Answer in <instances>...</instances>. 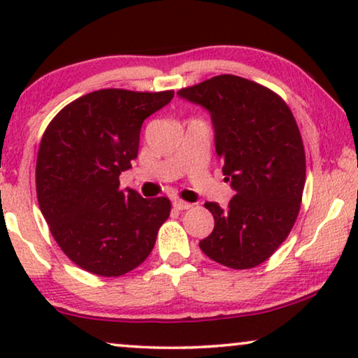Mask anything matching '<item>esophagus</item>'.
Listing matches in <instances>:
<instances>
[{
  "mask_svg": "<svg viewBox=\"0 0 358 358\" xmlns=\"http://www.w3.org/2000/svg\"><path fill=\"white\" fill-rule=\"evenodd\" d=\"M173 207H174L176 210H179V212H182V210H187V208L192 207V205H190L189 202H184V200L176 199L174 202H173Z\"/></svg>",
  "mask_w": 358,
  "mask_h": 358,
  "instance_id": "1",
  "label": "esophagus"
}]
</instances>
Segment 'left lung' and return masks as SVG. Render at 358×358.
<instances>
[{
  "mask_svg": "<svg viewBox=\"0 0 358 358\" xmlns=\"http://www.w3.org/2000/svg\"><path fill=\"white\" fill-rule=\"evenodd\" d=\"M178 94L210 112L223 176L236 192L227 210L205 202L215 228L199 246L222 266L256 267L285 241L300 212L306 159L295 117L268 87L234 75Z\"/></svg>",
  "mask_w": 358,
  "mask_h": 358,
  "instance_id": "8db88e82",
  "label": "left lung"
}]
</instances>
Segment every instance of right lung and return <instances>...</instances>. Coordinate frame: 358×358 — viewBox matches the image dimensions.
<instances>
[{
  "label": "right lung",
  "mask_w": 358,
  "mask_h": 358,
  "mask_svg": "<svg viewBox=\"0 0 358 358\" xmlns=\"http://www.w3.org/2000/svg\"><path fill=\"white\" fill-rule=\"evenodd\" d=\"M173 97L174 91L99 90L63 107L43 131L38 207L62 251L94 275L138 267L169 217L168 197L120 190L119 176L138 156L143 120Z\"/></svg>",
  "instance_id": "1"
}]
</instances>
